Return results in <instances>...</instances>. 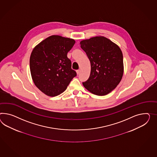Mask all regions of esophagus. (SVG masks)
I'll return each mask as SVG.
<instances>
[{"label":"esophagus","mask_w":157,"mask_h":157,"mask_svg":"<svg viewBox=\"0 0 157 157\" xmlns=\"http://www.w3.org/2000/svg\"><path fill=\"white\" fill-rule=\"evenodd\" d=\"M80 70H77L76 73H77V75H79V74H80Z\"/></svg>","instance_id":"esophagus-1"}]
</instances>
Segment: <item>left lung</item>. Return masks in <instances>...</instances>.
I'll return each mask as SVG.
<instances>
[{"label":"left lung","instance_id":"1","mask_svg":"<svg viewBox=\"0 0 157 157\" xmlns=\"http://www.w3.org/2000/svg\"><path fill=\"white\" fill-rule=\"evenodd\" d=\"M80 45L91 65L90 76L82 84L94 94H108L116 88L122 78L124 63L121 49L104 36L81 41Z\"/></svg>","mask_w":157,"mask_h":157}]
</instances>
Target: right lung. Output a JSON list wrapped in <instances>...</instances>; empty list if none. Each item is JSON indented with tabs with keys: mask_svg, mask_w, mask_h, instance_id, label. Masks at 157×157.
I'll use <instances>...</instances> for the list:
<instances>
[{
	"mask_svg": "<svg viewBox=\"0 0 157 157\" xmlns=\"http://www.w3.org/2000/svg\"><path fill=\"white\" fill-rule=\"evenodd\" d=\"M75 43L72 39L52 35L33 49L29 59L31 76L36 87L45 94L51 97L60 94L76 76L67 57Z\"/></svg>",
	"mask_w": 157,
	"mask_h": 157,
	"instance_id": "obj_1",
	"label": "right lung"
}]
</instances>
